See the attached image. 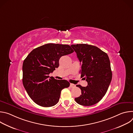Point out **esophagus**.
Wrapping results in <instances>:
<instances>
[{"label":"esophagus","instance_id":"34e87169","mask_svg":"<svg viewBox=\"0 0 133 133\" xmlns=\"http://www.w3.org/2000/svg\"><path fill=\"white\" fill-rule=\"evenodd\" d=\"M70 87L71 88H74V87H75V85H74V84H70Z\"/></svg>","mask_w":133,"mask_h":133}]
</instances>
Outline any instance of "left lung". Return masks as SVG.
<instances>
[{
	"label": "left lung",
	"mask_w": 133,
	"mask_h": 133,
	"mask_svg": "<svg viewBox=\"0 0 133 133\" xmlns=\"http://www.w3.org/2000/svg\"><path fill=\"white\" fill-rule=\"evenodd\" d=\"M76 52L81 63V77L87 81L86 87L76 85L82 95L75 98L78 104L91 106L98 103L105 96L112 78L110 61L107 54L98 47L85 44L70 46Z\"/></svg>",
	"instance_id": "1"
}]
</instances>
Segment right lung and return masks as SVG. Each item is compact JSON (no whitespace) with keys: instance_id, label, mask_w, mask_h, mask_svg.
I'll list each match as a JSON object with an SVG mask.
<instances>
[{"instance_id":"add662e5","label":"right lung","mask_w":133,"mask_h":133,"mask_svg":"<svg viewBox=\"0 0 133 133\" xmlns=\"http://www.w3.org/2000/svg\"><path fill=\"white\" fill-rule=\"evenodd\" d=\"M74 52L68 45L47 44L33 49L23 65V83L33 101L42 107H51L59 101L61 91L69 86L66 80L55 79L48 75L59 66L63 56Z\"/></svg>"}]
</instances>
